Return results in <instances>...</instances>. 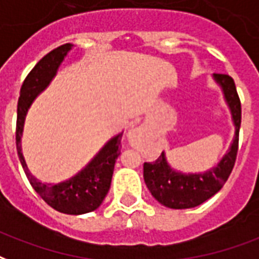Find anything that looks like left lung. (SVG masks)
I'll return each instance as SVG.
<instances>
[{
    "label": "left lung",
    "mask_w": 259,
    "mask_h": 259,
    "mask_svg": "<svg viewBox=\"0 0 259 259\" xmlns=\"http://www.w3.org/2000/svg\"><path fill=\"white\" fill-rule=\"evenodd\" d=\"M214 79L222 88L225 100L235 123V139L228 154L211 170L202 174H183L170 167L164 154L154 162L144 163V181L159 203L170 208L196 207L214 196L227 183L236 162L239 149V130L242 123V104L232 76L214 74Z\"/></svg>",
    "instance_id": "left-lung-1"
}]
</instances>
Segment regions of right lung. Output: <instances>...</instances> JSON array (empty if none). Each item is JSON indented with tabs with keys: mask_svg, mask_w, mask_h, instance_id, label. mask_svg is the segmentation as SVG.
I'll list each match as a JSON object with an SVG mask.
<instances>
[{
	"mask_svg": "<svg viewBox=\"0 0 259 259\" xmlns=\"http://www.w3.org/2000/svg\"><path fill=\"white\" fill-rule=\"evenodd\" d=\"M71 48V44H64L49 52L38 61L23 82L20 97L17 101L16 149L24 173L35 192L57 211L78 215L96 210L110 191L115 162L120 154L122 133L111 139L82 171L59 184H45L34 177L27 168L20 145L23 124L30 105L56 75L57 68L60 67L61 61L64 60Z\"/></svg>",
	"mask_w": 259,
	"mask_h": 259,
	"instance_id": "right-lung-1",
	"label": "right lung"
}]
</instances>
